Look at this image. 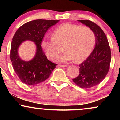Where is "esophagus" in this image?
Returning a JSON list of instances; mask_svg holds the SVG:
<instances>
[{
  "instance_id": "esophagus-1",
  "label": "esophagus",
  "mask_w": 120,
  "mask_h": 120,
  "mask_svg": "<svg viewBox=\"0 0 120 120\" xmlns=\"http://www.w3.org/2000/svg\"><path fill=\"white\" fill-rule=\"evenodd\" d=\"M59 67H63V68H65V67H68V65H59Z\"/></svg>"
}]
</instances>
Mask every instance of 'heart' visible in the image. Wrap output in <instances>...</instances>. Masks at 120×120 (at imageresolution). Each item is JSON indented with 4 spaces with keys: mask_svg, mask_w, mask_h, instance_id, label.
I'll use <instances>...</instances> for the list:
<instances>
[{
    "mask_svg": "<svg viewBox=\"0 0 120 120\" xmlns=\"http://www.w3.org/2000/svg\"><path fill=\"white\" fill-rule=\"evenodd\" d=\"M95 42V34L90 27L66 23L54 30L51 38L43 40L42 47L47 56L54 60L60 51L57 44L64 43L65 51L57 60L66 62L74 60L79 63L90 55Z\"/></svg>",
    "mask_w": 120,
    "mask_h": 120,
    "instance_id": "1",
    "label": "heart"
}]
</instances>
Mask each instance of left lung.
I'll list each match as a JSON object with an SVG mask.
<instances>
[{
	"mask_svg": "<svg viewBox=\"0 0 120 120\" xmlns=\"http://www.w3.org/2000/svg\"><path fill=\"white\" fill-rule=\"evenodd\" d=\"M90 27L95 34V47L89 57L79 65V73L73 81L82 89H90L99 85L109 70L111 52L105 33L90 20H78Z\"/></svg>",
	"mask_w": 120,
	"mask_h": 120,
	"instance_id": "1",
	"label": "left lung"
}]
</instances>
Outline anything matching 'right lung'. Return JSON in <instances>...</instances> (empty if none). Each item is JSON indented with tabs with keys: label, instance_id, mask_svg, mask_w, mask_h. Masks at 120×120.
<instances>
[{
	"label": "right lung",
	"instance_id": "1",
	"mask_svg": "<svg viewBox=\"0 0 120 120\" xmlns=\"http://www.w3.org/2000/svg\"><path fill=\"white\" fill-rule=\"evenodd\" d=\"M59 20H35L27 22L18 29L12 41L10 59L13 69L22 82L35 85L46 81L57 64L49 61L42 49V42L48 29ZM26 40L33 41L37 46L36 55L32 60L25 62L18 54V49Z\"/></svg>",
	"mask_w": 120,
	"mask_h": 120
}]
</instances>
